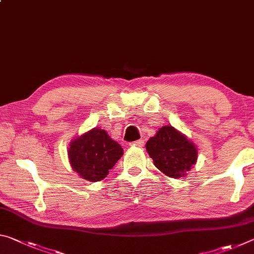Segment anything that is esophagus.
<instances>
[{
	"mask_svg": "<svg viewBox=\"0 0 254 254\" xmlns=\"http://www.w3.org/2000/svg\"><path fill=\"white\" fill-rule=\"evenodd\" d=\"M130 145H132V147H143L144 145V141L143 140H137V141H134V142L130 143Z\"/></svg>",
	"mask_w": 254,
	"mask_h": 254,
	"instance_id": "obj_1",
	"label": "esophagus"
}]
</instances>
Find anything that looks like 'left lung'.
Here are the masks:
<instances>
[{
    "instance_id": "left-lung-1",
    "label": "left lung",
    "mask_w": 254,
    "mask_h": 254,
    "mask_svg": "<svg viewBox=\"0 0 254 254\" xmlns=\"http://www.w3.org/2000/svg\"><path fill=\"white\" fill-rule=\"evenodd\" d=\"M145 149L154 166L171 178L186 176L197 160L195 144L171 126L159 128L156 135L148 140Z\"/></svg>"
}]
</instances>
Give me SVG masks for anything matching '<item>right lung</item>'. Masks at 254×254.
I'll list each match as a JSON object with an SVG mask.
<instances>
[{
  "mask_svg": "<svg viewBox=\"0 0 254 254\" xmlns=\"http://www.w3.org/2000/svg\"><path fill=\"white\" fill-rule=\"evenodd\" d=\"M123 154V149L105 130L94 127L70 142L68 158L71 168L88 182L104 179Z\"/></svg>",
  "mask_w": 254,
  "mask_h": 254,
  "instance_id": "1",
  "label": "right lung"
}]
</instances>
